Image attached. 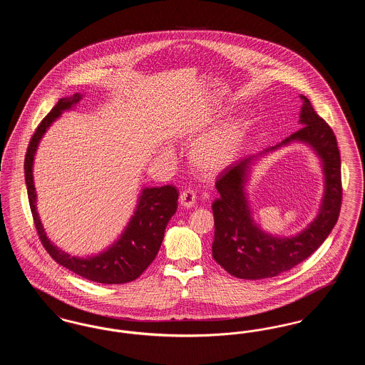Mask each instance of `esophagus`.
<instances>
[{
	"label": "esophagus",
	"mask_w": 365,
	"mask_h": 365,
	"mask_svg": "<svg viewBox=\"0 0 365 365\" xmlns=\"http://www.w3.org/2000/svg\"><path fill=\"white\" fill-rule=\"evenodd\" d=\"M179 202L185 208H191L195 204V194L191 190L182 191L179 195Z\"/></svg>",
	"instance_id": "esophagus-1"
}]
</instances>
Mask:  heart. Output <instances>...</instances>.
Instances as JSON below:
<instances>
[{"label":"heart","mask_w":365,"mask_h":365,"mask_svg":"<svg viewBox=\"0 0 365 365\" xmlns=\"http://www.w3.org/2000/svg\"><path fill=\"white\" fill-rule=\"evenodd\" d=\"M245 135L246 123L241 118L223 123L191 146L192 168L207 178L222 174L238 156Z\"/></svg>","instance_id":"obj_1"}]
</instances>
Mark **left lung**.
I'll return each mask as SVG.
<instances>
[{
  "label": "left lung",
  "mask_w": 365,
  "mask_h": 365,
  "mask_svg": "<svg viewBox=\"0 0 365 365\" xmlns=\"http://www.w3.org/2000/svg\"><path fill=\"white\" fill-rule=\"evenodd\" d=\"M299 115L302 127L262 153L278 149L293 140L311 145L320 157L324 171V195L320 210L309 226L298 235L279 238L264 232L250 215L245 185L250 164L257 156L245 157L217 176L219 198L212 204L215 240L212 256L227 272L240 279L272 278L307 260L326 241L335 226L342 204L341 155L330 125L313 109L305 96ZM260 153L259 156H261Z\"/></svg>",
  "instance_id": "1"
}]
</instances>
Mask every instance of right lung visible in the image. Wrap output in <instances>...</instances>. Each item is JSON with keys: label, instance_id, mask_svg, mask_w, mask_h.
<instances>
[{"label": "right lung", "instance_id": "obj_1", "mask_svg": "<svg viewBox=\"0 0 365 365\" xmlns=\"http://www.w3.org/2000/svg\"><path fill=\"white\" fill-rule=\"evenodd\" d=\"M82 97V94L76 93L72 97L60 98L58 103L53 106L52 110L39 123L34 135L30 139L24 158L29 202L39 240L46 252L52 256L53 260L57 261L60 265L66 267L76 275L97 283H127L142 275V272L155 260L164 238L165 227L178 208L179 192L173 185L143 189L139 195L138 205L134 212V216L131 217L128 226L125 227L122 237L97 256H90L86 259L73 257L54 246L48 240L36 212L33 163L38 143L46 133L48 127L64 110L78 104Z\"/></svg>", "mask_w": 365, "mask_h": 365}]
</instances>
